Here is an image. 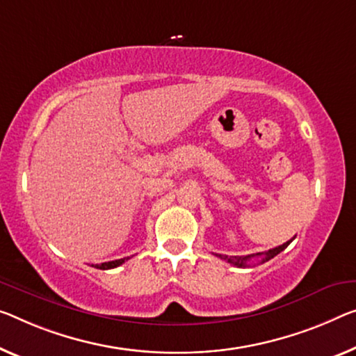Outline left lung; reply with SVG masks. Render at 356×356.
Returning a JSON list of instances; mask_svg holds the SVG:
<instances>
[{
	"mask_svg": "<svg viewBox=\"0 0 356 356\" xmlns=\"http://www.w3.org/2000/svg\"><path fill=\"white\" fill-rule=\"evenodd\" d=\"M291 242H293V238L288 240L286 243L280 245V247H275V248H272L269 251H264V253H256V254H248V256H222V254H216L215 253V256H218V258H221V259H226L227 262H231L232 266L248 267L250 262L254 261L256 258H259V262H266V261L272 259L273 256H277L278 253H282V251L285 250Z\"/></svg>",
	"mask_w": 356,
	"mask_h": 356,
	"instance_id": "1",
	"label": "left lung"
}]
</instances>
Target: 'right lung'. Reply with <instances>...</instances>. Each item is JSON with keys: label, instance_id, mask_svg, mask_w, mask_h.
I'll return each instance as SVG.
<instances>
[{"label": "right lung", "instance_id": "obj_1", "mask_svg": "<svg viewBox=\"0 0 356 356\" xmlns=\"http://www.w3.org/2000/svg\"><path fill=\"white\" fill-rule=\"evenodd\" d=\"M130 259V258H122V259H116V261H108V262H102V264H95L97 269H102V270H106V269H114V267L124 264L125 261Z\"/></svg>", "mask_w": 356, "mask_h": 356}]
</instances>
